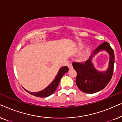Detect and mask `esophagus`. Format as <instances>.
Masks as SVG:
<instances>
[{
    "label": "esophagus",
    "instance_id": "1",
    "mask_svg": "<svg viewBox=\"0 0 122 122\" xmlns=\"http://www.w3.org/2000/svg\"><path fill=\"white\" fill-rule=\"evenodd\" d=\"M68 68H69V69H73V66H72V64H70L68 65Z\"/></svg>",
    "mask_w": 122,
    "mask_h": 122
}]
</instances>
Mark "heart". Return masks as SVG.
I'll return each instance as SVG.
<instances>
[{"mask_svg":"<svg viewBox=\"0 0 122 122\" xmlns=\"http://www.w3.org/2000/svg\"><path fill=\"white\" fill-rule=\"evenodd\" d=\"M79 46V47H81V45L80 44ZM86 58H87V55H83V56H81V61H84V60H86Z\"/></svg>","mask_w":122,"mask_h":122,"instance_id":"b5f03b06","label":"heart"}]
</instances>
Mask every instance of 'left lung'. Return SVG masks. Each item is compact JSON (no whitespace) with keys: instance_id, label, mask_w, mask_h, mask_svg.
<instances>
[{"instance_id":"1","label":"left lung","mask_w":122,"mask_h":122,"mask_svg":"<svg viewBox=\"0 0 122 122\" xmlns=\"http://www.w3.org/2000/svg\"><path fill=\"white\" fill-rule=\"evenodd\" d=\"M105 50L110 55L109 66L106 71H98L95 68L91 59L99 51ZM114 64V51L108 42H104L94 50L89 59L84 63H73L76 71V82L78 88L83 92L92 94L104 89L111 81Z\"/></svg>"}]
</instances>
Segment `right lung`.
<instances>
[{"label": "right lung", "instance_id": "right-lung-1", "mask_svg": "<svg viewBox=\"0 0 122 122\" xmlns=\"http://www.w3.org/2000/svg\"><path fill=\"white\" fill-rule=\"evenodd\" d=\"M69 71V69L66 66H62L58 71V73L56 76L55 77L53 81L50 84L49 86L44 89L42 91L38 92H30L26 91L28 93L30 94L33 96H34L37 97H49L53 94V93L56 91V90L57 88L58 85L59 84L60 81H61V78L62 76H64L65 73H66L67 71Z\"/></svg>", "mask_w": 122, "mask_h": 122}]
</instances>
